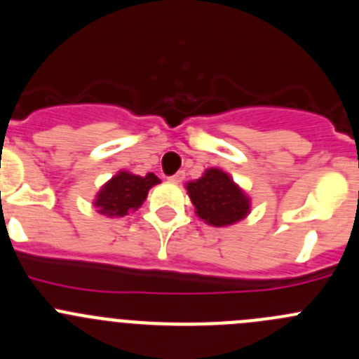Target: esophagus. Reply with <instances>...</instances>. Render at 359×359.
I'll return each mask as SVG.
<instances>
[{
  "label": "esophagus",
  "instance_id": "esophagus-1",
  "mask_svg": "<svg viewBox=\"0 0 359 359\" xmlns=\"http://www.w3.org/2000/svg\"><path fill=\"white\" fill-rule=\"evenodd\" d=\"M184 177H186V173H184V172H177L175 175L170 177L168 180H170V182H173V184H180L184 180Z\"/></svg>",
  "mask_w": 359,
  "mask_h": 359
}]
</instances>
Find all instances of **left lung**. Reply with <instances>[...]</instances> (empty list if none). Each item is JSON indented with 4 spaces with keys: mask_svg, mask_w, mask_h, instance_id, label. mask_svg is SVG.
Returning <instances> with one entry per match:
<instances>
[{
    "mask_svg": "<svg viewBox=\"0 0 359 359\" xmlns=\"http://www.w3.org/2000/svg\"><path fill=\"white\" fill-rule=\"evenodd\" d=\"M186 189L198 217L215 228L236 224L250 214V198L221 168H207Z\"/></svg>",
    "mask_w": 359,
    "mask_h": 359,
    "instance_id": "left-lung-1",
    "label": "left lung"
}]
</instances>
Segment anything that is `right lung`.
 <instances>
[{"mask_svg": "<svg viewBox=\"0 0 359 359\" xmlns=\"http://www.w3.org/2000/svg\"><path fill=\"white\" fill-rule=\"evenodd\" d=\"M161 180L154 173L140 177L121 170L107 180L93 200L96 212L107 217H124L130 212L138 210L147 198L149 189Z\"/></svg>", "mask_w": 359, "mask_h": 359, "instance_id": "add662e5", "label": "right lung"}]
</instances>
